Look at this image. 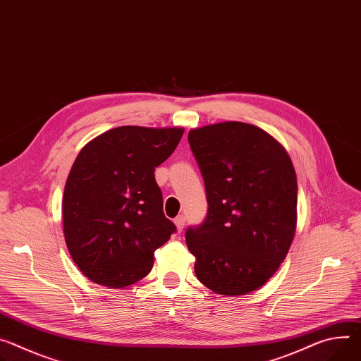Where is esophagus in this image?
<instances>
[{"mask_svg":"<svg viewBox=\"0 0 361 361\" xmlns=\"http://www.w3.org/2000/svg\"><path fill=\"white\" fill-rule=\"evenodd\" d=\"M174 223H176V227H177V232H183L184 224H185V217L184 216H178V217L174 219Z\"/></svg>","mask_w":361,"mask_h":361,"instance_id":"esophagus-1","label":"esophagus"}]
</instances>
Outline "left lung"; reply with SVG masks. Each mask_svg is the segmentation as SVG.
Returning a JSON list of instances; mask_svg holds the SVG:
<instances>
[{
	"mask_svg": "<svg viewBox=\"0 0 361 361\" xmlns=\"http://www.w3.org/2000/svg\"><path fill=\"white\" fill-rule=\"evenodd\" d=\"M209 210L185 242L197 279L238 297L265 285L288 255L297 228V174L286 149L245 122L190 129Z\"/></svg>",
	"mask_w": 361,
	"mask_h": 361,
	"instance_id": "8db88e82",
	"label": "left lung"
}]
</instances>
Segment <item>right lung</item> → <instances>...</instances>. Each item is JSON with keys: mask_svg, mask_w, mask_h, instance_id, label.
<instances>
[{"mask_svg": "<svg viewBox=\"0 0 361 361\" xmlns=\"http://www.w3.org/2000/svg\"><path fill=\"white\" fill-rule=\"evenodd\" d=\"M183 128L118 126L89 141L63 192V232L80 272L125 288L149 274L154 252L176 226L164 216L155 169L177 148Z\"/></svg>", "mask_w": 361, "mask_h": 361, "instance_id": "obj_1", "label": "right lung"}]
</instances>
